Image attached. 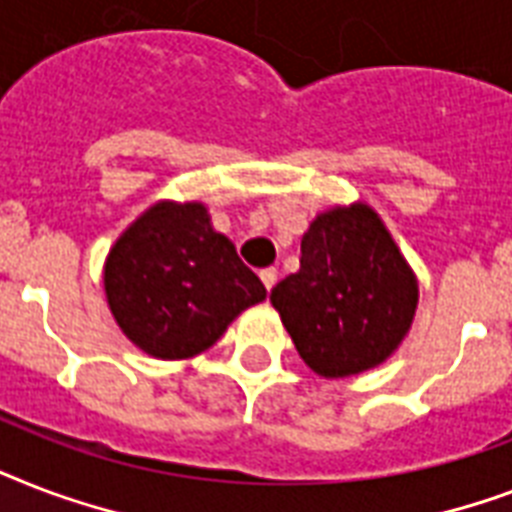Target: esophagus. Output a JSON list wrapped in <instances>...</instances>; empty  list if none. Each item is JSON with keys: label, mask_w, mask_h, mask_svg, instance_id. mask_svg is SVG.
<instances>
[{"label": "esophagus", "mask_w": 512, "mask_h": 512, "mask_svg": "<svg viewBox=\"0 0 512 512\" xmlns=\"http://www.w3.org/2000/svg\"><path fill=\"white\" fill-rule=\"evenodd\" d=\"M276 279H279V271H276V268H263V271H260V281H263L268 292H271V289H273Z\"/></svg>", "instance_id": "34e87169"}]
</instances>
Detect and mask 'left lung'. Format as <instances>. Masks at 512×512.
I'll return each mask as SVG.
<instances>
[{
    "label": "left lung",
    "mask_w": 512,
    "mask_h": 512,
    "mask_svg": "<svg viewBox=\"0 0 512 512\" xmlns=\"http://www.w3.org/2000/svg\"><path fill=\"white\" fill-rule=\"evenodd\" d=\"M271 303L313 372L327 380L385 364L412 329L420 284L388 225L366 201L313 217L300 271Z\"/></svg>",
    "instance_id": "left-lung-1"
}]
</instances>
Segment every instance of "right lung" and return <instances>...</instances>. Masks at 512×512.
Masks as SVG:
<instances>
[{"instance_id": "1", "label": "right lung", "mask_w": 512, "mask_h": 512, "mask_svg": "<svg viewBox=\"0 0 512 512\" xmlns=\"http://www.w3.org/2000/svg\"><path fill=\"white\" fill-rule=\"evenodd\" d=\"M108 311L124 337L162 361L212 348L265 287L212 228L207 204L162 199L140 212L103 263Z\"/></svg>"}]
</instances>
